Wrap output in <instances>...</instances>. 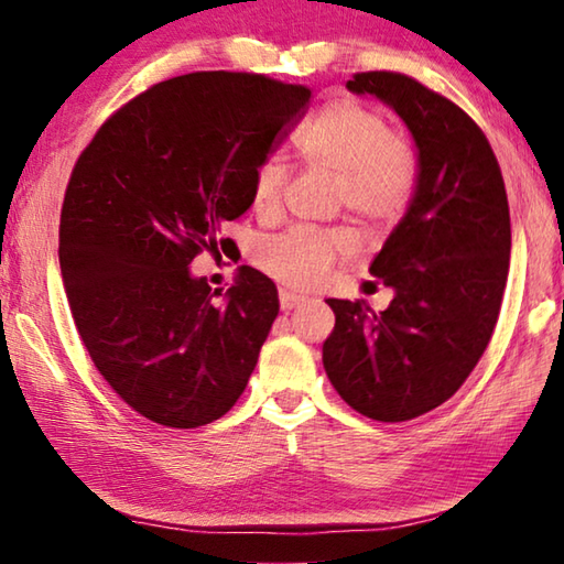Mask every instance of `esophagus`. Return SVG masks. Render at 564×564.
<instances>
[{
    "label": "esophagus",
    "mask_w": 564,
    "mask_h": 564,
    "mask_svg": "<svg viewBox=\"0 0 564 564\" xmlns=\"http://www.w3.org/2000/svg\"><path fill=\"white\" fill-rule=\"evenodd\" d=\"M279 301H281V311H293L295 305L303 303L301 295H295V293H291V291H281Z\"/></svg>",
    "instance_id": "esophagus-1"
}]
</instances>
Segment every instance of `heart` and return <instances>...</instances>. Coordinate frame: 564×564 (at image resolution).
Returning <instances> with one entry per match:
<instances>
[{
	"label": "heart",
	"mask_w": 564,
	"mask_h": 564,
	"mask_svg": "<svg viewBox=\"0 0 564 564\" xmlns=\"http://www.w3.org/2000/svg\"><path fill=\"white\" fill-rule=\"evenodd\" d=\"M295 154L311 171L333 176V212H348L360 226L388 228L413 204L420 181V154L410 133L390 129L383 111L340 97L323 107L293 139ZM291 171L279 156H265L253 169L251 204L256 216L281 212ZM348 226L291 228L265 238L256 251L261 269L285 289L318 285L330 263L356 248Z\"/></svg>",
	"instance_id": "b5f03b06"
}]
</instances>
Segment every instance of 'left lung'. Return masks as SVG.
Returning <instances> with one entry per match:
<instances>
[{"label": "left lung", "mask_w": 564, "mask_h": 564, "mask_svg": "<svg viewBox=\"0 0 564 564\" xmlns=\"http://www.w3.org/2000/svg\"><path fill=\"white\" fill-rule=\"evenodd\" d=\"M408 123L420 181L403 221L370 263L395 291L386 311L328 299L323 343L333 388L360 415L403 423L457 393L492 338L510 265V206L482 129L443 94L400 72H358Z\"/></svg>", "instance_id": "obj_1"}]
</instances>
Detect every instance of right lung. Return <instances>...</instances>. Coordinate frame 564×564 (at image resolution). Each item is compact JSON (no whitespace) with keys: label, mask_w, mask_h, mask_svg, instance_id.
<instances>
[{"label":"right lung","mask_w":564,"mask_h":564,"mask_svg":"<svg viewBox=\"0 0 564 564\" xmlns=\"http://www.w3.org/2000/svg\"><path fill=\"white\" fill-rule=\"evenodd\" d=\"M308 99L265 74L191 72L129 99L76 159L59 221L72 318L113 393L159 425L218 420L253 373L275 283L238 265L212 291L188 263L236 246L218 234Z\"/></svg>","instance_id":"add662e5"}]
</instances>
